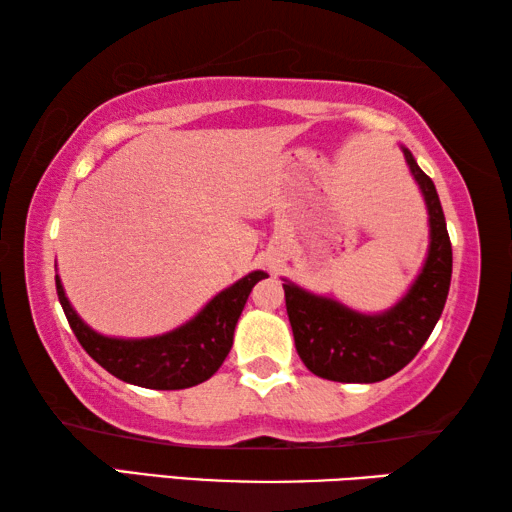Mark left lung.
<instances>
[{
	"label": "left lung",
	"instance_id": "obj_1",
	"mask_svg": "<svg viewBox=\"0 0 512 512\" xmlns=\"http://www.w3.org/2000/svg\"><path fill=\"white\" fill-rule=\"evenodd\" d=\"M404 158L429 212V253L406 296L381 314H359L289 280L282 284L296 350L302 363L323 379L343 384L388 379L420 352L443 314L452 282V241L436 185L409 149Z\"/></svg>",
	"mask_w": 512,
	"mask_h": 512
}]
</instances>
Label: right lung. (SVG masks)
<instances>
[{
    "mask_svg": "<svg viewBox=\"0 0 512 512\" xmlns=\"http://www.w3.org/2000/svg\"><path fill=\"white\" fill-rule=\"evenodd\" d=\"M264 277H268L264 271L248 273L232 287L216 293L185 325L149 339H112L94 332L69 305L58 275L56 291L76 339L101 368L126 384L155 391H180L203 384L221 368L232 348L237 320L250 291Z\"/></svg>",
    "mask_w": 512,
    "mask_h": 512,
    "instance_id": "right-lung-1",
    "label": "right lung"
}]
</instances>
